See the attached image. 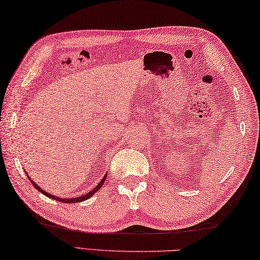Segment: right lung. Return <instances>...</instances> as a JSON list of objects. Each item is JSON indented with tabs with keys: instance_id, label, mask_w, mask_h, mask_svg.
<instances>
[{
	"instance_id": "add662e5",
	"label": "right lung",
	"mask_w": 260,
	"mask_h": 260,
	"mask_svg": "<svg viewBox=\"0 0 260 260\" xmlns=\"http://www.w3.org/2000/svg\"><path fill=\"white\" fill-rule=\"evenodd\" d=\"M27 177L29 178V181L31 182V184L32 185H34V187L36 188V190H39L41 193H43L44 196H46V197H49V198H51V199H53V200H56V201H60V202H64V204H75V202H82V201H84V200H87V199H89V198H91L94 193L95 192H98L99 190H100V188L102 187V185H103V183H105V181H106V178H107V174L105 176H103V178L101 179L100 181V183L98 184V185L93 188L92 191H89L88 193H86V194H83V196H81V197H77V198H72V199H64V198H59V197H55V196H53V194H51V193H48L46 191H44V190H42V188L37 185L36 183H34V181H32V179L27 175Z\"/></svg>"
}]
</instances>
